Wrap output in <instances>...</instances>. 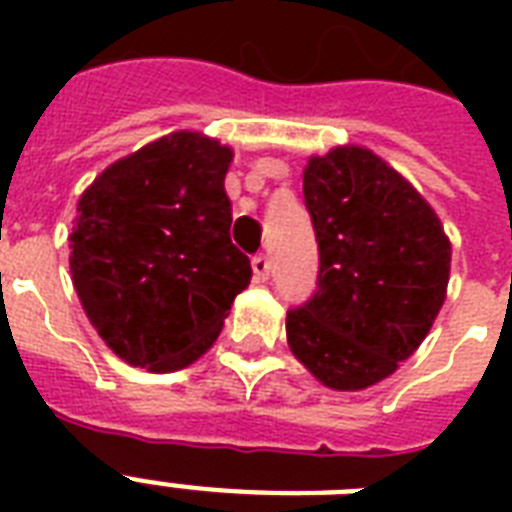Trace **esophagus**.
<instances>
[{"label":"esophagus","mask_w":512,"mask_h":512,"mask_svg":"<svg viewBox=\"0 0 512 512\" xmlns=\"http://www.w3.org/2000/svg\"><path fill=\"white\" fill-rule=\"evenodd\" d=\"M252 271H255V281H265L271 276V257L255 255L252 257Z\"/></svg>","instance_id":"1"}]
</instances>
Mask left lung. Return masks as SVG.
<instances>
[{
	"mask_svg": "<svg viewBox=\"0 0 512 512\" xmlns=\"http://www.w3.org/2000/svg\"><path fill=\"white\" fill-rule=\"evenodd\" d=\"M303 196L319 241V284L287 313L289 348L327 388H369L433 327L452 244L428 201L369 148L313 156Z\"/></svg>",
	"mask_w": 512,
	"mask_h": 512,
	"instance_id": "1",
	"label": "left lung"
}]
</instances>
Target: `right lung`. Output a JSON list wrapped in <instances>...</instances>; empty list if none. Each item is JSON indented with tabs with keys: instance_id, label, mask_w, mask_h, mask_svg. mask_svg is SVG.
I'll return each instance as SVG.
<instances>
[{
	"instance_id": "add662e5",
	"label": "right lung",
	"mask_w": 512,
	"mask_h": 512,
	"mask_svg": "<svg viewBox=\"0 0 512 512\" xmlns=\"http://www.w3.org/2000/svg\"><path fill=\"white\" fill-rule=\"evenodd\" d=\"M228 146L172 132L95 177L76 207L71 276L116 356L151 372L193 364L217 340L252 265L231 241Z\"/></svg>"
}]
</instances>
